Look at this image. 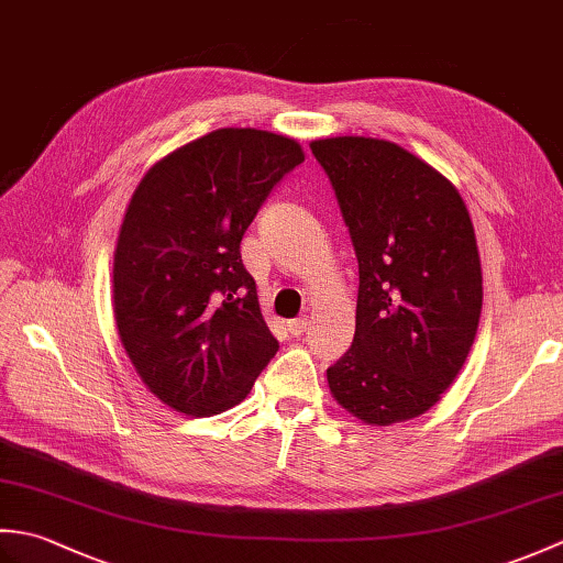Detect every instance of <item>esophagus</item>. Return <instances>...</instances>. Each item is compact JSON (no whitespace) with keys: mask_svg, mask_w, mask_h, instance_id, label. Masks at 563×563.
Here are the masks:
<instances>
[{"mask_svg":"<svg viewBox=\"0 0 563 563\" xmlns=\"http://www.w3.org/2000/svg\"><path fill=\"white\" fill-rule=\"evenodd\" d=\"M309 329V321L307 319H295V321H288V331L290 336H302V333Z\"/></svg>","mask_w":563,"mask_h":563,"instance_id":"1","label":"esophagus"}]
</instances>
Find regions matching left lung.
I'll list each match as a JSON object with an SVG mask.
<instances>
[{"label": "left lung", "instance_id": "8db88e82", "mask_svg": "<svg viewBox=\"0 0 563 563\" xmlns=\"http://www.w3.org/2000/svg\"><path fill=\"white\" fill-rule=\"evenodd\" d=\"M336 190L361 288L353 345L327 369L341 409L367 426L409 421L457 379L482 317L474 224L450 178L397 142H309Z\"/></svg>", "mask_w": 563, "mask_h": 563}]
</instances>
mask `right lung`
<instances>
[{"mask_svg": "<svg viewBox=\"0 0 563 563\" xmlns=\"http://www.w3.org/2000/svg\"><path fill=\"white\" fill-rule=\"evenodd\" d=\"M302 162L292 137L220 128L152 164L130 198L113 254L115 329L140 379L174 411L232 409L278 351L239 244Z\"/></svg>", "mask_w": 563, "mask_h": 563, "instance_id": "right-lung-1", "label": "right lung"}]
</instances>
